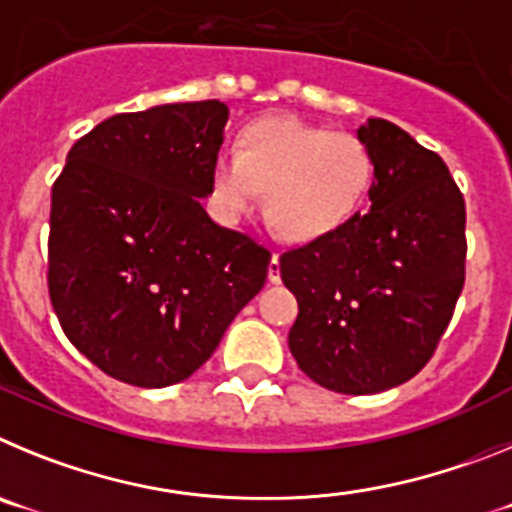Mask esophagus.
<instances>
[{"label": "esophagus", "instance_id": "34e87169", "mask_svg": "<svg viewBox=\"0 0 512 512\" xmlns=\"http://www.w3.org/2000/svg\"><path fill=\"white\" fill-rule=\"evenodd\" d=\"M269 282L271 284H279L282 282V271H279V253L271 256V264H269Z\"/></svg>", "mask_w": 512, "mask_h": 512}]
</instances>
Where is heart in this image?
I'll use <instances>...</instances> for the list:
<instances>
[{
    "mask_svg": "<svg viewBox=\"0 0 512 512\" xmlns=\"http://www.w3.org/2000/svg\"><path fill=\"white\" fill-rule=\"evenodd\" d=\"M374 179V158L356 135L302 122L261 117L235 140V156L212 164V202L241 217L264 189V215L287 241H315L354 215Z\"/></svg>",
    "mask_w": 512,
    "mask_h": 512,
    "instance_id": "1",
    "label": "heart"
}]
</instances>
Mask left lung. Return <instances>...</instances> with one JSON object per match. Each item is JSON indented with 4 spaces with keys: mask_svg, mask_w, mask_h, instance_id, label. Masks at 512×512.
I'll list each match as a JSON object with an SVG mask.
<instances>
[{
    "mask_svg": "<svg viewBox=\"0 0 512 512\" xmlns=\"http://www.w3.org/2000/svg\"><path fill=\"white\" fill-rule=\"evenodd\" d=\"M372 210L279 256L297 297L289 351L341 395H374L431 361L464 287V194L438 153L382 117L361 125Z\"/></svg>",
    "mask_w": 512,
    "mask_h": 512,
    "instance_id": "8db88e82",
    "label": "left lung"
}]
</instances>
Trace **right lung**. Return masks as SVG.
<instances>
[{
  "label": "right lung",
  "mask_w": 512,
  "mask_h": 512,
  "mask_svg": "<svg viewBox=\"0 0 512 512\" xmlns=\"http://www.w3.org/2000/svg\"><path fill=\"white\" fill-rule=\"evenodd\" d=\"M225 122L217 99L112 115L76 140L53 184V310L81 354L125 384L192 377L266 282L271 253L200 202Z\"/></svg>",
  "instance_id": "add662e5"
}]
</instances>
